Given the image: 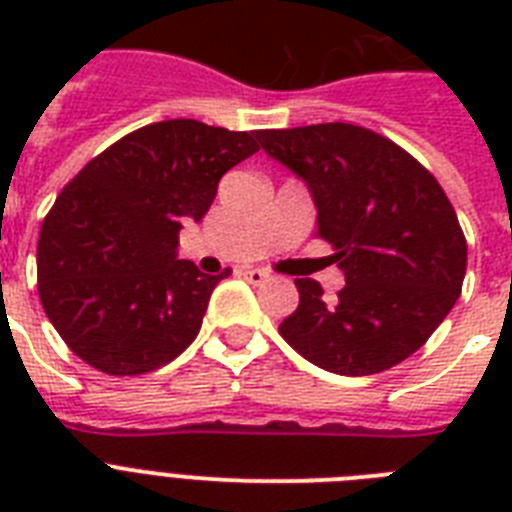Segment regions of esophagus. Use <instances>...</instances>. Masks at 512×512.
<instances>
[{"label":"esophagus","instance_id":"esophagus-1","mask_svg":"<svg viewBox=\"0 0 512 512\" xmlns=\"http://www.w3.org/2000/svg\"><path fill=\"white\" fill-rule=\"evenodd\" d=\"M244 279H249L252 284H263L265 279H268V273L263 271V268H244Z\"/></svg>","mask_w":512,"mask_h":512}]
</instances>
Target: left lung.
Instances as JSON below:
<instances>
[{"instance_id":"obj_1","label":"left lung","mask_w":512,"mask_h":512,"mask_svg":"<svg viewBox=\"0 0 512 512\" xmlns=\"http://www.w3.org/2000/svg\"><path fill=\"white\" fill-rule=\"evenodd\" d=\"M316 204V233L345 273L335 300L295 279L300 305L281 337L311 364L364 377L425 345L462 292L468 244L438 180L404 148L356 124L260 130Z\"/></svg>"}]
</instances>
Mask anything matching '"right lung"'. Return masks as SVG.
Wrapping results in <instances>:
<instances>
[{"instance_id":"add662e5","label":"right lung","mask_w":512,"mask_h":512,"mask_svg":"<svg viewBox=\"0 0 512 512\" xmlns=\"http://www.w3.org/2000/svg\"><path fill=\"white\" fill-rule=\"evenodd\" d=\"M257 132L170 119L124 135L60 191L44 217L36 276L44 313L76 356L106 374L170 364L201 329L220 276L177 260L225 172L257 151Z\"/></svg>"}]
</instances>
